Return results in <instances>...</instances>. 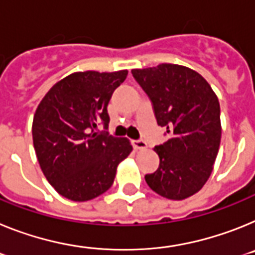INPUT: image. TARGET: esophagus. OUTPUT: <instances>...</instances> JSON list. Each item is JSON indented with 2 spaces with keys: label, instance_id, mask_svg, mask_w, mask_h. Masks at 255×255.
<instances>
[{
  "label": "esophagus",
  "instance_id": "obj_1",
  "mask_svg": "<svg viewBox=\"0 0 255 255\" xmlns=\"http://www.w3.org/2000/svg\"><path fill=\"white\" fill-rule=\"evenodd\" d=\"M132 145L136 150H145L147 147V143L145 142L143 140H134L132 141Z\"/></svg>",
  "mask_w": 255,
  "mask_h": 255
}]
</instances>
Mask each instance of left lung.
I'll return each instance as SVG.
<instances>
[{
  "mask_svg": "<svg viewBox=\"0 0 255 255\" xmlns=\"http://www.w3.org/2000/svg\"><path fill=\"white\" fill-rule=\"evenodd\" d=\"M150 97L156 122L167 128V142L155 146L160 163L146 174L150 189L163 198L183 200L205 185L221 142L220 101L198 72L177 64L132 69Z\"/></svg>",
  "mask_w": 255,
  "mask_h": 255,
  "instance_id": "1",
  "label": "left lung"
}]
</instances>
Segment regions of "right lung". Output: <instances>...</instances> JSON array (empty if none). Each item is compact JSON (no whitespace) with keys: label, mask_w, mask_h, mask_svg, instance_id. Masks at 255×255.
I'll return each mask as SVG.
<instances>
[{"label":"right lung","mask_w":255,"mask_h":255,"mask_svg":"<svg viewBox=\"0 0 255 255\" xmlns=\"http://www.w3.org/2000/svg\"><path fill=\"white\" fill-rule=\"evenodd\" d=\"M128 70L72 73L39 103L32 134L39 167L51 186L73 201H87L112 187L117 168L132 151L128 138L96 132L109 125L108 104Z\"/></svg>","instance_id":"right-lung-1"}]
</instances>
